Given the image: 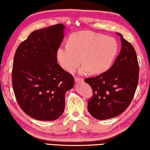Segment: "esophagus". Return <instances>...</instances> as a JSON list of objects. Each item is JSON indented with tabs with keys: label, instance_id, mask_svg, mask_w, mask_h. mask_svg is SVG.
Segmentation results:
<instances>
[{
	"label": "esophagus",
	"instance_id": "esophagus-1",
	"mask_svg": "<svg viewBox=\"0 0 150 150\" xmlns=\"http://www.w3.org/2000/svg\"><path fill=\"white\" fill-rule=\"evenodd\" d=\"M75 81L77 83H81L83 81V79H81L79 77H75Z\"/></svg>",
	"mask_w": 150,
	"mask_h": 150
}]
</instances>
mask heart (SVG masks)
Listing matches in <instances>:
<instances>
[{"label": "heart", "mask_w": 150, "mask_h": 150, "mask_svg": "<svg viewBox=\"0 0 150 150\" xmlns=\"http://www.w3.org/2000/svg\"><path fill=\"white\" fill-rule=\"evenodd\" d=\"M118 49L116 40L112 37L91 31H81L71 35L69 43L57 50V58L62 67L72 71L81 63L80 74L91 72L102 73L111 67Z\"/></svg>", "instance_id": "obj_1"}]
</instances>
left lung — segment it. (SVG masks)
<instances>
[{"mask_svg": "<svg viewBox=\"0 0 150 150\" xmlns=\"http://www.w3.org/2000/svg\"><path fill=\"white\" fill-rule=\"evenodd\" d=\"M120 36L121 50L112 66L85 82L93 91L88 101L91 116L98 120H106L120 115L130 105L138 84L139 65L134 47Z\"/></svg>", "mask_w": 150, "mask_h": 150, "instance_id": "obj_1", "label": "left lung"}]
</instances>
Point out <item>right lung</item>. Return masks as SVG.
Listing matches in <instances>:
<instances>
[{
	"label": "right lung",
	"instance_id": "add662e5",
	"mask_svg": "<svg viewBox=\"0 0 150 150\" xmlns=\"http://www.w3.org/2000/svg\"><path fill=\"white\" fill-rule=\"evenodd\" d=\"M65 26L59 24L35 30L18 47L12 78L16 100L25 113L38 120L53 121L62 115L65 95L74 79L57 63V50Z\"/></svg>",
	"mask_w": 150,
	"mask_h": 150
}]
</instances>
